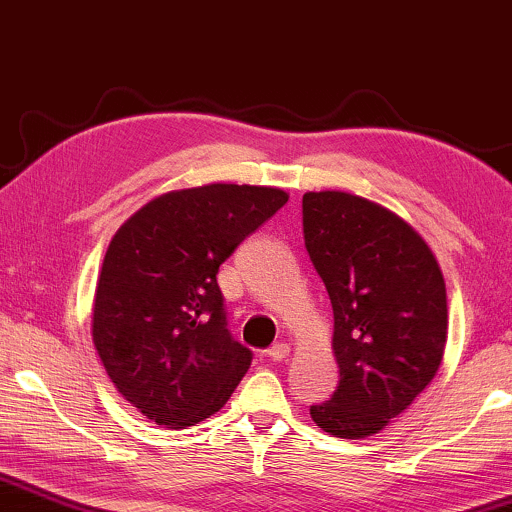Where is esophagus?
Masks as SVG:
<instances>
[{"label":"esophagus","instance_id":"1","mask_svg":"<svg viewBox=\"0 0 512 512\" xmlns=\"http://www.w3.org/2000/svg\"><path fill=\"white\" fill-rule=\"evenodd\" d=\"M288 353H290V346L283 344V342H278V344L269 346V349H267V356L274 360V363H281V360L288 358Z\"/></svg>","mask_w":512,"mask_h":512}]
</instances>
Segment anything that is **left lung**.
<instances>
[{
    "label": "left lung",
    "mask_w": 512,
    "mask_h": 512,
    "mask_svg": "<svg viewBox=\"0 0 512 512\" xmlns=\"http://www.w3.org/2000/svg\"><path fill=\"white\" fill-rule=\"evenodd\" d=\"M304 248L335 313L339 386L311 419L337 438H365L412 405L447 342L440 267L410 224L346 192L302 199Z\"/></svg>",
    "instance_id": "8db88e82"
}]
</instances>
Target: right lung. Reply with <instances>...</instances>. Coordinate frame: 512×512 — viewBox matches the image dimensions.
Masks as SVG:
<instances>
[{"mask_svg": "<svg viewBox=\"0 0 512 512\" xmlns=\"http://www.w3.org/2000/svg\"><path fill=\"white\" fill-rule=\"evenodd\" d=\"M288 203L274 187L163 194L109 243L93 342L117 391L147 419L185 428L227 403L252 363L229 332L220 264Z\"/></svg>", "mask_w": 512, "mask_h": 512, "instance_id": "add662e5", "label": "right lung"}]
</instances>
